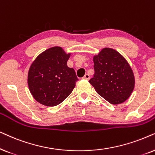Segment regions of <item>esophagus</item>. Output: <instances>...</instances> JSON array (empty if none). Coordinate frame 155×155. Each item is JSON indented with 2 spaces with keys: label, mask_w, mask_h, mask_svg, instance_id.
Instances as JSON below:
<instances>
[{
  "label": "esophagus",
  "mask_w": 155,
  "mask_h": 155,
  "mask_svg": "<svg viewBox=\"0 0 155 155\" xmlns=\"http://www.w3.org/2000/svg\"><path fill=\"white\" fill-rule=\"evenodd\" d=\"M83 79H86V80H88L90 79V76L88 75V74H85V75H84V76L83 77Z\"/></svg>",
  "instance_id": "esophagus-1"
}]
</instances>
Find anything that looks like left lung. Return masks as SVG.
<instances>
[{
	"label": "left lung",
	"mask_w": 155,
	"mask_h": 155,
	"mask_svg": "<svg viewBox=\"0 0 155 155\" xmlns=\"http://www.w3.org/2000/svg\"><path fill=\"white\" fill-rule=\"evenodd\" d=\"M94 63L95 73L89 83L96 91L111 104L125 101L135 87V76L126 59L106 47L94 57Z\"/></svg>",
	"instance_id": "8db88e82"
}]
</instances>
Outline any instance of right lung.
Here are the masks:
<instances>
[{
  "label": "right lung",
  "instance_id": "add662e5",
  "mask_svg": "<svg viewBox=\"0 0 155 155\" xmlns=\"http://www.w3.org/2000/svg\"><path fill=\"white\" fill-rule=\"evenodd\" d=\"M71 54L61 47H53L40 54L31 64L28 84L33 98L46 106L64 101L75 87L78 78L67 63Z\"/></svg>",
  "mask_w": 155,
  "mask_h": 155
}]
</instances>
